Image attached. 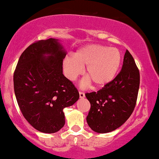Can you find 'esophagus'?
Masks as SVG:
<instances>
[{"label":"esophagus","mask_w":159,"mask_h":159,"mask_svg":"<svg viewBox=\"0 0 159 159\" xmlns=\"http://www.w3.org/2000/svg\"><path fill=\"white\" fill-rule=\"evenodd\" d=\"M79 94H80V99H83V98H85L84 93H83V92H80Z\"/></svg>","instance_id":"obj_1"}]
</instances>
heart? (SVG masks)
<instances>
[{
  "instance_id": "heart-1",
  "label": "heart",
  "mask_w": 159,
  "mask_h": 159,
  "mask_svg": "<svg viewBox=\"0 0 159 159\" xmlns=\"http://www.w3.org/2000/svg\"><path fill=\"white\" fill-rule=\"evenodd\" d=\"M122 63V56L118 49L100 44H88L67 57L63 61L64 74L73 80L83 73L87 79L84 84L93 83L94 87H102L112 82L117 75Z\"/></svg>"
}]
</instances>
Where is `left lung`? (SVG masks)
<instances>
[{
  "label": "left lung",
  "mask_w": 159,
  "mask_h": 159,
  "mask_svg": "<svg viewBox=\"0 0 159 159\" xmlns=\"http://www.w3.org/2000/svg\"><path fill=\"white\" fill-rule=\"evenodd\" d=\"M139 83V70L126 50L122 70L115 79L99 91L86 93L91 105L86 122L92 130L107 133L125 123L135 109Z\"/></svg>",
  "instance_id": "8db88e82"
}]
</instances>
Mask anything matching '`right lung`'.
<instances>
[{
    "label": "right lung",
    "instance_id": "obj_1",
    "mask_svg": "<svg viewBox=\"0 0 159 159\" xmlns=\"http://www.w3.org/2000/svg\"><path fill=\"white\" fill-rule=\"evenodd\" d=\"M66 50L58 40H39L22 53L14 73L17 103L37 130L54 133L63 127V109L79 99L77 89L63 74Z\"/></svg>",
    "mask_w": 159,
    "mask_h": 159
}]
</instances>
